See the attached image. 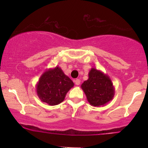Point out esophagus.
Wrapping results in <instances>:
<instances>
[{
    "label": "esophagus",
    "mask_w": 148,
    "mask_h": 148,
    "mask_svg": "<svg viewBox=\"0 0 148 148\" xmlns=\"http://www.w3.org/2000/svg\"><path fill=\"white\" fill-rule=\"evenodd\" d=\"M74 83H75L76 86H79V85L81 84V81H80V79H76L74 80Z\"/></svg>",
    "instance_id": "1"
}]
</instances>
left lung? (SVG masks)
I'll return each mask as SVG.
<instances>
[{
    "label": "left lung",
    "mask_w": 148,
    "mask_h": 148,
    "mask_svg": "<svg viewBox=\"0 0 148 148\" xmlns=\"http://www.w3.org/2000/svg\"><path fill=\"white\" fill-rule=\"evenodd\" d=\"M91 106H105L113 99L115 88L111 79L101 71L92 68L88 73V79L81 86Z\"/></svg>",
    "instance_id": "8db88e82"
}]
</instances>
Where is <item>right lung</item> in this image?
<instances>
[{
  "instance_id": "right-lung-1",
  "label": "right lung",
  "mask_w": 148,
  "mask_h": 148,
  "mask_svg": "<svg viewBox=\"0 0 148 148\" xmlns=\"http://www.w3.org/2000/svg\"><path fill=\"white\" fill-rule=\"evenodd\" d=\"M73 81L58 66L47 69L36 84L37 96L42 101L55 106L64 101L66 95L74 87Z\"/></svg>"
}]
</instances>
